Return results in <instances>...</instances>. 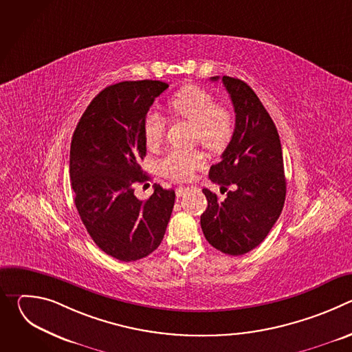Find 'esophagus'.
<instances>
[{
    "label": "esophagus",
    "instance_id": "1",
    "mask_svg": "<svg viewBox=\"0 0 352 352\" xmlns=\"http://www.w3.org/2000/svg\"><path fill=\"white\" fill-rule=\"evenodd\" d=\"M188 192H189V188H188V186H178V188H177V190H175V193H177V196H178V197H181V196L186 195Z\"/></svg>",
    "mask_w": 352,
    "mask_h": 352
}]
</instances>
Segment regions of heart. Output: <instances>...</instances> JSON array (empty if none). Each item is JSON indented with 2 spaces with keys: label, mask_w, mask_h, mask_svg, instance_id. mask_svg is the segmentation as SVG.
I'll return each instance as SVG.
<instances>
[{
  "label": "heart",
  "mask_w": 352,
  "mask_h": 352,
  "mask_svg": "<svg viewBox=\"0 0 352 352\" xmlns=\"http://www.w3.org/2000/svg\"><path fill=\"white\" fill-rule=\"evenodd\" d=\"M174 118L190 122L195 128L193 138L212 152H219L228 143L234 121L231 113L216 104V98L205 89L189 85L179 89L168 102ZM166 120L157 111H148L143 120V139L147 148H156L164 138ZM206 157L199 150L175 148L160 162V173L174 181H188L204 168Z\"/></svg>",
  "instance_id": "obj_1"
}]
</instances>
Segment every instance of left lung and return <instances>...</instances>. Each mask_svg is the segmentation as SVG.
Returning <instances> with one entry per match:
<instances>
[{
	"mask_svg": "<svg viewBox=\"0 0 352 352\" xmlns=\"http://www.w3.org/2000/svg\"><path fill=\"white\" fill-rule=\"evenodd\" d=\"M221 80L234 106L235 128L209 178L226 197L204 189L208 209L200 216V227L212 246L239 256L262 243L276 224L287 182L280 136L259 97L243 80L231 76Z\"/></svg>",
	"mask_w": 352,
	"mask_h": 352,
	"instance_id": "1",
	"label": "left lung"
}]
</instances>
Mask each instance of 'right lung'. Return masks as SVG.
Masks as SVG:
<instances>
[{
  "instance_id": "right-lung-1",
  "label": "right lung",
  "mask_w": 352,
  "mask_h": 352,
  "mask_svg": "<svg viewBox=\"0 0 352 352\" xmlns=\"http://www.w3.org/2000/svg\"><path fill=\"white\" fill-rule=\"evenodd\" d=\"M168 87L160 80H125L100 91L80 117L71 142L69 178L75 206L94 243L121 261H139L162 243L175 192L155 184L139 200L133 185L147 181L143 120Z\"/></svg>"
}]
</instances>
